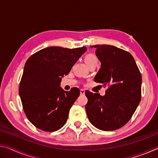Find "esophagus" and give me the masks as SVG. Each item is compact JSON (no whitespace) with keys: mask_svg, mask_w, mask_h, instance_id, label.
<instances>
[{"mask_svg":"<svg viewBox=\"0 0 158 158\" xmlns=\"http://www.w3.org/2000/svg\"><path fill=\"white\" fill-rule=\"evenodd\" d=\"M80 94H81V95H84L85 94V90H83V89L80 90Z\"/></svg>","mask_w":158,"mask_h":158,"instance_id":"obj_1","label":"esophagus"}]
</instances>
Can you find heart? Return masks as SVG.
Returning <instances> with one entry per match:
<instances>
[{
    "instance_id": "heart-1",
    "label": "heart",
    "mask_w": 158,
    "mask_h": 158,
    "mask_svg": "<svg viewBox=\"0 0 158 158\" xmlns=\"http://www.w3.org/2000/svg\"><path fill=\"white\" fill-rule=\"evenodd\" d=\"M85 63H86L87 65H89V63L94 62V61H98V58L94 55L88 54L85 58Z\"/></svg>"
}]
</instances>
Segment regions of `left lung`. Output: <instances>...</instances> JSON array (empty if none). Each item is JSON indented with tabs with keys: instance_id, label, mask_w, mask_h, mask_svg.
Wrapping results in <instances>:
<instances>
[{
	"instance_id": "1",
	"label": "left lung",
	"mask_w": 158,
	"mask_h": 158,
	"mask_svg": "<svg viewBox=\"0 0 158 158\" xmlns=\"http://www.w3.org/2000/svg\"><path fill=\"white\" fill-rule=\"evenodd\" d=\"M101 68L95 77V82L107 85L105 95L86 90L85 111L90 122L98 129L112 131L130 121L141 100V73L129 52L106 44L90 46Z\"/></svg>"
}]
</instances>
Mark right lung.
<instances>
[{"mask_svg": "<svg viewBox=\"0 0 158 158\" xmlns=\"http://www.w3.org/2000/svg\"><path fill=\"white\" fill-rule=\"evenodd\" d=\"M86 50L85 47L72 49L49 47L26 62L19 94L26 116L37 128L54 132L65 124L80 91L78 88L65 91L60 86L61 79Z\"/></svg>", "mask_w": 158, "mask_h": 158, "instance_id": "obj_1", "label": "right lung"}]
</instances>
